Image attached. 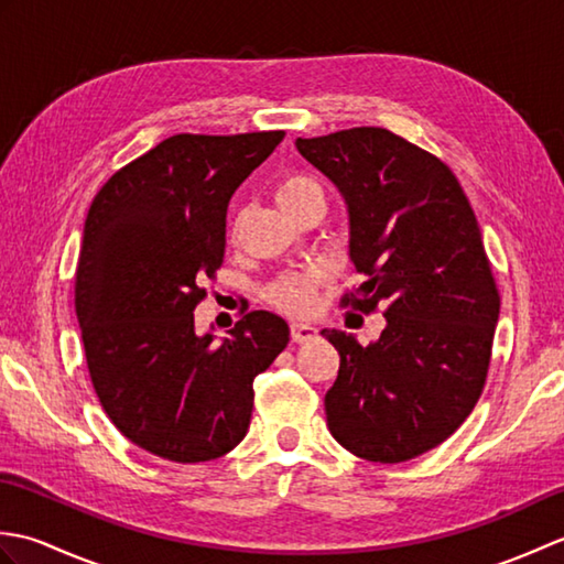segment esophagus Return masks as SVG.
Wrapping results in <instances>:
<instances>
[{
  "mask_svg": "<svg viewBox=\"0 0 564 564\" xmlns=\"http://www.w3.org/2000/svg\"><path fill=\"white\" fill-rule=\"evenodd\" d=\"M317 334H319V329L313 327V325H305V322H293V325H291V337H293V341H297V344L313 341V339L317 337Z\"/></svg>",
  "mask_w": 564,
  "mask_h": 564,
  "instance_id": "esophagus-1",
  "label": "esophagus"
}]
</instances>
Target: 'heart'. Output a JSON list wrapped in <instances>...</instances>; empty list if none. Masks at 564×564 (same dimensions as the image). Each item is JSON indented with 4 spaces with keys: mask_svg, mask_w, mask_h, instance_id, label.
Instances as JSON below:
<instances>
[{
    "mask_svg": "<svg viewBox=\"0 0 564 564\" xmlns=\"http://www.w3.org/2000/svg\"><path fill=\"white\" fill-rule=\"evenodd\" d=\"M275 200H279V206L285 213H293L310 200H325V196H322V186L313 176L285 174L279 186H275ZM322 281H325V273L319 269L281 273L269 285V301L289 315H310L317 305V291Z\"/></svg>",
    "mask_w": 564,
    "mask_h": 564,
    "instance_id": "1",
    "label": "heart"
}]
</instances>
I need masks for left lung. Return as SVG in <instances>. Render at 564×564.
<instances>
[{
  "label": "left lung",
  "mask_w": 564,
  "mask_h": 564,
  "mask_svg": "<svg viewBox=\"0 0 564 564\" xmlns=\"http://www.w3.org/2000/svg\"><path fill=\"white\" fill-rule=\"evenodd\" d=\"M295 148L349 210L364 283L341 305L386 315L368 346L322 329L341 358L327 426L358 458L412 460L446 441L485 388L499 291L480 225L448 166L386 128L297 138Z\"/></svg>",
  "instance_id": "obj_1"
}]
</instances>
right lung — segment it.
<instances>
[{
    "label": "right lung",
    "instance_id": "add662e5",
    "mask_svg": "<svg viewBox=\"0 0 564 564\" xmlns=\"http://www.w3.org/2000/svg\"><path fill=\"white\" fill-rule=\"evenodd\" d=\"M283 135H172L91 200L75 281L89 376L116 429L164 460L230 453L247 436L254 378L291 339L267 310L220 341L194 325L225 257L227 203Z\"/></svg>",
    "mask_w": 564,
    "mask_h": 564
}]
</instances>
